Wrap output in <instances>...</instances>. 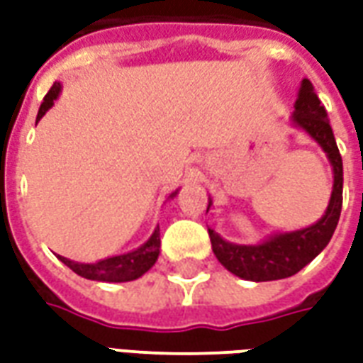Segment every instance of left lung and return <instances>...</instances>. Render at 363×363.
Wrapping results in <instances>:
<instances>
[{
	"instance_id": "8db88e82",
	"label": "left lung",
	"mask_w": 363,
	"mask_h": 363,
	"mask_svg": "<svg viewBox=\"0 0 363 363\" xmlns=\"http://www.w3.org/2000/svg\"><path fill=\"white\" fill-rule=\"evenodd\" d=\"M291 122L297 128L305 130L327 153L328 161L333 165V174H335L333 194L328 200L327 212L317 223L305 229L268 237L267 241L259 245L229 243L225 239H221L213 229H208L216 259L220 260L229 272L243 280L270 281L294 276L327 247L338 225V218L342 210V157L336 147L327 111L320 104L319 96L309 79L301 82ZM210 206H212V200L208 204V210Z\"/></svg>"
}]
</instances>
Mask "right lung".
<instances>
[{
	"mask_svg": "<svg viewBox=\"0 0 363 363\" xmlns=\"http://www.w3.org/2000/svg\"><path fill=\"white\" fill-rule=\"evenodd\" d=\"M60 89L62 85L58 82L54 83L50 91L44 96L43 104L38 108V116L36 120H40L46 114V111L50 108L54 101L58 99ZM177 192H173L169 198H173ZM159 247H161V239H159V228L153 231V235L142 245L138 247L135 251L126 252V255H118V257H111V259L99 260L93 264H82V262H74V260L66 259V257H60L58 259L74 270L75 274H79L82 278L87 280H96V281H132L135 278H140L143 274L147 272L155 260L159 257Z\"/></svg>",
	"mask_w": 363,
	"mask_h": 363,
	"instance_id": "add662e5",
	"label": "right lung"
}]
</instances>
